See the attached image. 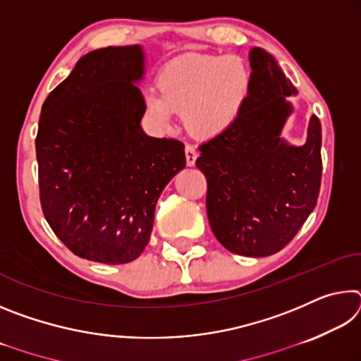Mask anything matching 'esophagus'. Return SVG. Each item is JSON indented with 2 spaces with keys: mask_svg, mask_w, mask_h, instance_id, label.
<instances>
[{
  "mask_svg": "<svg viewBox=\"0 0 361 361\" xmlns=\"http://www.w3.org/2000/svg\"><path fill=\"white\" fill-rule=\"evenodd\" d=\"M185 152H186V164H188L189 167H192L194 164H195V159H197V156H199V151L195 149V146L186 145Z\"/></svg>",
  "mask_w": 361,
  "mask_h": 361,
  "instance_id": "obj_1",
  "label": "esophagus"
}]
</instances>
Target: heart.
<instances>
[{
    "label": "heart",
    "mask_w": 361,
    "mask_h": 361,
    "mask_svg": "<svg viewBox=\"0 0 361 361\" xmlns=\"http://www.w3.org/2000/svg\"><path fill=\"white\" fill-rule=\"evenodd\" d=\"M159 90L145 99L146 116L159 129L172 126L173 111L194 135L209 138L228 129L240 114L252 85V71L239 56L186 54L164 66Z\"/></svg>",
    "instance_id": "b5f03b06"
}]
</instances>
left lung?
<instances>
[{
    "label": "left lung",
    "mask_w": 361,
    "mask_h": 361,
    "mask_svg": "<svg viewBox=\"0 0 361 361\" xmlns=\"http://www.w3.org/2000/svg\"><path fill=\"white\" fill-rule=\"evenodd\" d=\"M252 85L228 129L199 146L195 166L207 178V215L229 252L269 256L293 240L317 205L322 183V126L309 119L307 140L291 146L280 137L298 90L276 59L250 51Z\"/></svg>",
    "instance_id": "obj_1"
}]
</instances>
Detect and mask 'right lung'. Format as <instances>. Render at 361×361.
Listing matches in <instances>:
<instances>
[{
	"label": "right lung",
	"mask_w": 361,
	"mask_h": 361,
	"mask_svg": "<svg viewBox=\"0 0 361 361\" xmlns=\"http://www.w3.org/2000/svg\"><path fill=\"white\" fill-rule=\"evenodd\" d=\"M145 54L97 49L42 103L36 159L49 226L79 258L126 264L148 245L156 204L186 166L185 145L143 132Z\"/></svg>",
	"instance_id": "right-lung-1"
}]
</instances>
